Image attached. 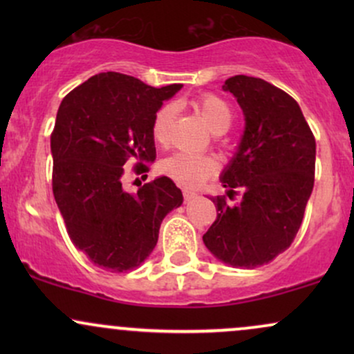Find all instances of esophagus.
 <instances>
[{
  "mask_svg": "<svg viewBox=\"0 0 354 354\" xmlns=\"http://www.w3.org/2000/svg\"><path fill=\"white\" fill-rule=\"evenodd\" d=\"M198 196V193L196 191H191V189H185V200L186 201H191V200H194V198Z\"/></svg>",
  "mask_w": 354,
  "mask_h": 354,
  "instance_id": "34e87169",
  "label": "esophagus"
}]
</instances>
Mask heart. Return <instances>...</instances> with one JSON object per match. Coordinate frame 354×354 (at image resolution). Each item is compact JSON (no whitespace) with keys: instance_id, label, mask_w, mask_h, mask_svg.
I'll return each instance as SVG.
<instances>
[{"instance_id":"1","label":"heart","mask_w":354,"mask_h":354,"mask_svg":"<svg viewBox=\"0 0 354 354\" xmlns=\"http://www.w3.org/2000/svg\"><path fill=\"white\" fill-rule=\"evenodd\" d=\"M194 108L214 135H223L233 124V106L228 100L221 98L214 93H206V95H201L200 98L194 100ZM173 116L174 106L171 103L163 104L154 113L151 135L158 145H165L168 141ZM160 171L165 176L176 181L178 185L186 186V188H196L218 171V165L211 156L180 151L165 158L160 163Z\"/></svg>"}]
</instances>
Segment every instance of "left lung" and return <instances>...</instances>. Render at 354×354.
Returning a JSON list of instances; mask_svg holds the SVG:
<instances>
[{
    "mask_svg": "<svg viewBox=\"0 0 354 354\" xmlns=\"http://www.w3.org/2000/svg\"><path fill=\"white\" fill-rule=\"evenodd\" d=\"M245 115L238 153L221 174L238 205L225 196L211 198L218 216L203 241L219 261L234 268H256L291 246L301 226L315 185L316 141L301 108L283 89L253 76L238 75L223 84Z\"/></svg>",
    "mask_w": 354,
    "mask_h": 354,
    "instance_id": "8db88e82",
    "label": "left lung"
}]
</instances>
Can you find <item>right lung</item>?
Instances as JSON below:
<instances>
[{
	"label": "right lung",
	"instance_id": "obj_1",
	"mask_svg": "<svg viewBox=\"0 0 354 354\" xmlns=\"http://www.w3.org/2000/svg\"><path fill=\"white\" fill-rule=\"evenodd\" d=\"M180 89L108 71L59 104L51 133L53 194L73 245L111 273L140 266L156 246L163 218L183 203L168 176L135 194L123 189L126 161L135 158L136 173H146L156 158L153 116Z\"/></svg>",
	"mask_w": 354,
	"mask_h": 354
}]
</instances>
